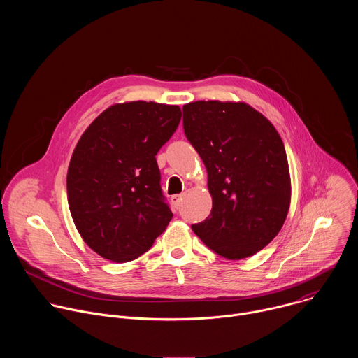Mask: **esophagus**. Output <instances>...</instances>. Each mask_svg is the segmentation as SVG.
<instances>
[{
    "mask_svg": "<svg viewBox=\"0 0 358 358\" xmlns=\"http://www.w3.org/2000/svg\"><path fill=\"white\" fill-rule=\"evenodd\" d=\"M181 199H182V195H173L171 196V202L174 203V207H180V203H181Z\"/></svg>",
    "mask_w": 358,
    "mask_h": 358,
    "instance_id": "34e87169",
    "label": "esophagus"
}]
</instances>
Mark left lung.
<instances>
[{
    "label": "left lung",
    "instance_id": "left-lung-1",
    "mask_svg": "<svg viewBox=\"0 0 358 358\" xmlns=\"http://www.w3.org/2000/svg\"><path fill=\"white\" fill-rule=\"evenodd\" d=\"M184 133L208 173L210 217L192 225L220 257H252L282 229L292 196L289 163L275 126L245 101L182 106Z\"/></svg>",
    "mask_w": 358,
    "mask_h": 358
}]
</instances>
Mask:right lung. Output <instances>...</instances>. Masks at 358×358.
Masks as SVG:
<instances>
[{
    "label": "right lung",
    "mask_w": 358,
    "mask_h": 358,
    "mask_svg": "<svg viewBox=\"0 0 358 358\" xmlns=\"http://www.w3.org/2000/svg\"><path fill=\"white\" fill-rule=\"evenodd\" d=\"M180 120L176 105L124 101L80 136L68 167V203L79 235L101 258L137 259L171 221L156 155Z\"/></svg>",
    "instance_id": "add662e5"
}]
</instances>
